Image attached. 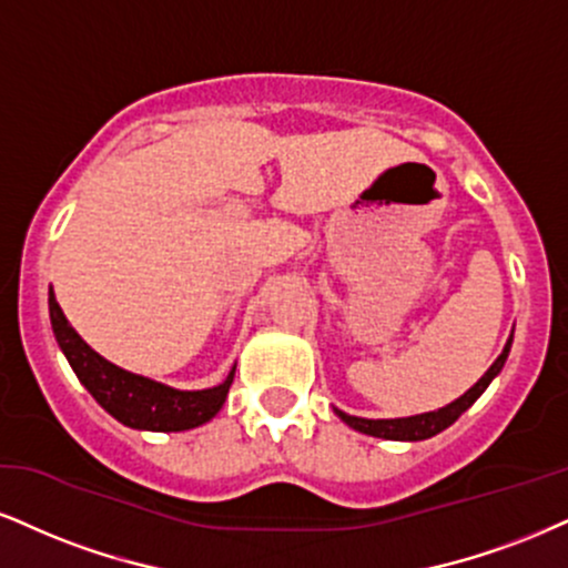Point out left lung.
<instances>
[{"instance_id":"obj_1","label":"left lung","mask_w":568,"mask_h":568,"mask_svg":"<svg viewBox=\"0 0 568 568\" xmlns=\"http://www.w3.org/2000/svg\"><path fill=\"white\" fill-rule=\"evenodd\" d=\"M510 345H514V332L503 347V353L495 358L493 366L485 371V376L474 384L471 389H466L464 395L455 397L453 403H447L445 408L429 410V413H416V416H403V418H361V416H349V413L334 408V413L345 422L349 429L368 434V437H382V439H397V443H422V439H429L434 434L445 432L447 426L458 422L460 413H466L474 403L479 400L481 392H485L489 384H493L495 376L500 374L503 366H506Z\"/></svg>"}]
</instances>
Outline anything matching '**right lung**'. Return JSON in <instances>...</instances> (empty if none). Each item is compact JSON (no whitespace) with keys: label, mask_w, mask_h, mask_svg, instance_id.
I'll return each mask as SVG.
<instances>
[{"label":"right lung","mask_w":568,"mask_h":568,"mask_svg":"<svg viewBox=\"0 0 568 568\" xmlns=\"http://www.w3.org/2000/svg\"><path fill=\"white\" fill-rule=\"evenodd\" d=\"M49 321H52L54 339L79 382L123 426L142 432H186L207 424L226 403L236 366H231L226 379L215 387L176 389L163 382L146 379L142 374H131L91 349L81 334L68 324L52 286H49Z\"/></svg>","instance_id":"obj_1"}]
</instances>
